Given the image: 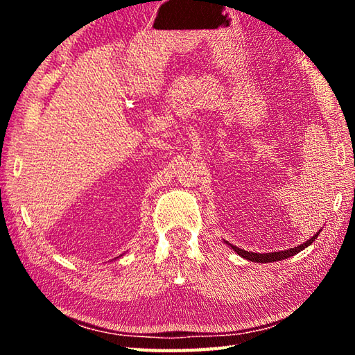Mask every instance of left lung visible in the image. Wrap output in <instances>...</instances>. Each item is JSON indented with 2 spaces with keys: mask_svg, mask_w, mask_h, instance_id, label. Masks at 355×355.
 <instances>
[{
  "mask_svg": "<svg viewBox=\"0 0 355 355\" xmlns=\"http://www.w3.org/2000/svg\"><path fill=\"white\" fill-rule=\"evenodd\" d=\"M320 232H316L315 235L311 236L310 239H307V241H305L304 244L296 245V248H291V249H286V250H279V252H268V254H255V252H248V250H244V249L236 248V245H233V244H230L228 241H225V244L230 249L235 250L239 257H243V258H245V260H249V261H254V263H272V261L285 260V258H290L293 255L299 254L300 250L307 249L309 245L318 238V235H320Z\"/></svg>",
  "mask_w": 355,
  "mask_h": 355,
  "instance_id": "left-lung-1",
  "label": "left lung"
}]
</instances>
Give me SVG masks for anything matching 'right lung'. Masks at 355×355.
I'll return each mask as SVG.
<instances>
[{"instance_id": "right-lung-1", "label": "right lung", "mask_w": 355, "mask_h": 355, "mask_svg": "<svg viewBox=\"0 0 355 355\" xmlns=\"http://www.w3.org/2000/svg\"><path fill=\"white\" fill-rule=\"evenodd\" d=\"M117 258H119V257H117Z\"/></svg>"}]
</instances>
